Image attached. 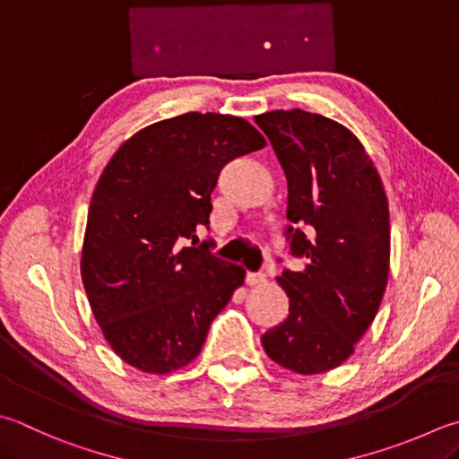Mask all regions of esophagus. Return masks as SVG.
<instances>
[{
    "label": "esophagus",
    "mask_w": 459,
    "mask_h": 459,
    "mask_svg": "<svg viewBox=\"0 0 459 459\" xmlns=\"http://www.w3.org/2000/svg\"><path fill=\"white\" fill-rule=\"evenodd\" d=\"M265 281H267V278L264 273H247L246 275V283L252 285V288H254V285H264Z\"/></svg>",
    "instance_id": "1"
}]
</instances>
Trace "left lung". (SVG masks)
I'll list each match as a JSON object with an SVG mask.
<instances>
[{
  "instance_id": "8db88e82",
  "label": "left lung",
  "mask_w": 459,
  "mask_h": 459,
  "mask_svg": "<svg viewBox=\"0 0 459 459\" xmlns=\"http://www.w3.org/2000/svg\"><path fill=\"white\" fill-rule=\"evenodd\" d=\"M255 124L288 179V238L306 270H285V322L262 335L267 356L299 376L348 359L374 322L390 275V207L374 161L348 127L304 109Z\"/></svg>"
}]
</instances>
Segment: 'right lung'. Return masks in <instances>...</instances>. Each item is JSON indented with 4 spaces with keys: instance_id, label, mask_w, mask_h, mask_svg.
Wrapping results in <instances>:
<instances>
[{
    "instance_id": "right-lung-1",
    "label": "right lung",
    "mask_w": 459,
    "mask_h": 459,
    "mask_svg": "<svg viewBox=\"0 0 459 459\" xmlns=\"http://www.w3.org/2000/svg\"><path fill=\"white\" fill-rule=\"evenodd\" d=\"M265 148L244 117L189 114L140 129L91 195L82 281L101 333L126 364L166 376L200 356L246 272L194 247L228 161ZM187 238L192 247H186Z\"/></svg>"
}]
</instances>
